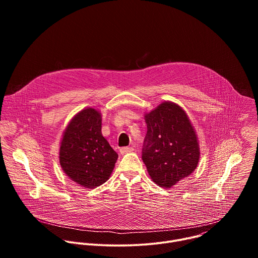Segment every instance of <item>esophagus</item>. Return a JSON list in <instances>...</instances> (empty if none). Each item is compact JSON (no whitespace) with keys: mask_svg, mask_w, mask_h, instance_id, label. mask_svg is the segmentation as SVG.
Masks as SVG:
<instances>
[{"mask_svg":"<svg viewBox=\"0 0 258 258\" xmlns=\"http://www.w3.org/2000/svg\"><path fill=\"white\" fill-rule=\"evenodd\" d=\"M132 151H134V147H122V148H120L121 154H125V153L132 152Z\"/></svg>","mask_w":258,"mask_h":258,"instance_id":"obj_1","label":"esophagus"}]
</instances>
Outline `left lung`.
<instances>
[{
  "instance_id": "obj_1",
  "label": "left lung",
  "mask_w": 258,
  "mask_h": 258,
  "mask_svg": "<svg viewBox=\"0 0 258 258\" xmlns=\"http://www.w3.org/2000/svg\"><path fill=\"white\" fill-rule=\"evenodd\" d=\"M147 134L142 159L151 178L170 188L191 174L199 161V146L194 128L183 110L164 102L145 116Z\"/></svg>"
}]
</instances>
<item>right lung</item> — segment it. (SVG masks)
<instances>
[{
  "label": "right lung",
  "instance_id": "right-lung-1",
  "mask_svg": "<svg viewBox=\"0 0 258 258\" xmlns=\"http://www.w3.org/2000/svg\"><path fill=\"white\" fill-rule=\"evenodd\" d=\"M101 114L93 108L78 113L68 124L60 146L64 172L85 188H96L111 174L117 153L102 136Z\"/></svg>",
  "mask_w": 258,
  "mask_h": 258
}]
</instances>
